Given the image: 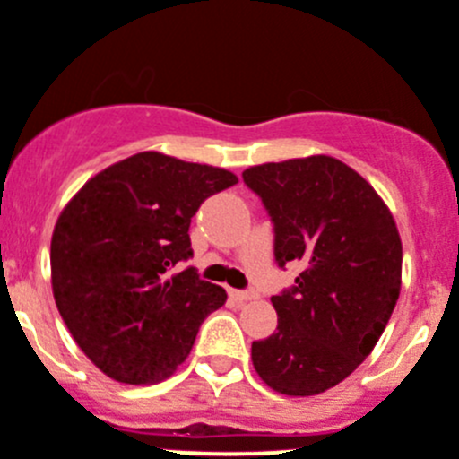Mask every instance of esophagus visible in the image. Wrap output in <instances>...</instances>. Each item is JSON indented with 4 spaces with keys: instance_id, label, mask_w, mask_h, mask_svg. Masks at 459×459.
Returning a JSON list of instances; mask_svg holds the SVG:
<instances>
[{
    "instance_id": "1",
    "label": "esophagus",
    "mask_w": 459,
    "mask_h": 459,
    "mask_svg": "<svg viewBox=\"0 0 459 459\" xmlns=\"http://www.w3.org/2000/svg\"><path fill=\"white\" fill-rule=\"evenodd\" d=\"M230 298H233V300H238V302H247V300H253V298L257 296L255 291H239V289H230Z\"/></svg>"
}]
</instances>
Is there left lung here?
<instances>
[{
    "label": "left lung",
    "mask_w": 459,
    "mask_h": 459,
    "mask_svg": "<svg viewBox=\"0 0 459 459\" xmlns=\"http://www.w3.org/2000/svg\"><path fill=\"white\" fill-rule=\"evenodd\" d=\"M275 226V262H300L296 287L271 298L278 329L251 345L271 390L311 397L375 350L402 291V238L377 190L327 154L242 172Z\"/></svg>",
    "instance_id": "1"
}]
</instances>
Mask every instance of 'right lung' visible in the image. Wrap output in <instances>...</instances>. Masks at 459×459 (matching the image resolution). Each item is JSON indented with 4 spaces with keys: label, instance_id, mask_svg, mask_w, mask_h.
I'll return each mask as SVG.
<instances>
[{
    "label": "right lung",
    "instance_id": "obj_1",
    "mask_svg": "<svg viewBox=\"0 0 459 459\" xmlns=\"http://www.w3.org/2000/svg\"><path fill=\"white\" fill-rule=\"evenodd\" d=\"M238 177L139 152L105 168L62 208L51 238L57 311L89 361L114 381L150 385L188 359L199 325L226 302L197 271L190 220Z\"/></svg>",
    "mask_w": 459,
    "mask_h": 459
}]
</instances>
